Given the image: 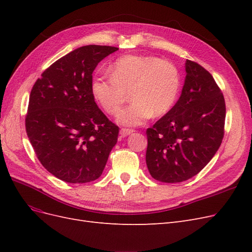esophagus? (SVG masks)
<instances>
[{"instance_id":"1","label":"esophagus","mask_w":252,"mask_h":252,"mask_svg":"<svg viewBox=\"0 0 252 252\" xmlns=\"http://www.w3.org/2000/svg\"><path fill=\"white\" fill-rule=\"evenodd\" d=\"M133 132H134L133 129H127V128H122L121 131H120V133H121L122 136H127V135L131 134V133H133Z\"/></svg>"}]
</instances>
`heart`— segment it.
<instances>
[{
	"label": "heart",
	"mask_w": 252,
	"mask_h": 252,
	"mask_svg": "<svg viewBox=\"0 0 252 252\" xmlns=\"http://www.w3.org/2000/svg\"><path fill=\"white\" fill-rule=\"evenodd\" d=\"M111 78L100 74L91 81L94 100L108 114H117L130 95L131 104L117 118L125 126H138L151 116L162 117L177 102L181 78L172 63L157 57L127 55L110 66Z\"/></svg>",
	"instance_id": "heart-1"
}]
</instances>
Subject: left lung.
Listing matches in <instances>:
<instances>
[{"label": "left lung", "instance_id": "1", "mask_svg": "<svg viewBox=\"0 0 252 252\" xmlns=\"http://www.w3.org/2000/svg\"><path fill=\"white\" fill-rule=\"evenodd\" d=\"M181 96L146 134V164L164 183L191 179L217 154L224 136L226 106L212 75L192 61L185 62Z\"/></svg>", "mask_w": 252, "mask_h": 252}]
</instances>
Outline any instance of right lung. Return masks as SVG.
<instances>
[{"instance_id": "add662e5", "label": "right lung", "mask_w": 252, "mask_h": 252, "mask_svg": "<svg viewBox=\"0 0 252 252\" xmlns=\"http://www.w3.org/2000/svg\"><path fill=\"white\" fill-rule=\"evenodd\" d=\"M119 48L87 45L67 53L37 79L25 126L41 164L67 183L101 177L119 127L97 107L90 91L97 64Z\"/></svg>"}]
</instances>
